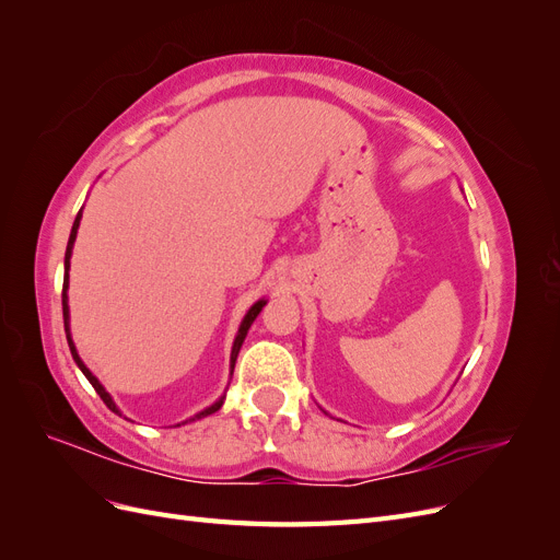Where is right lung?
I'll use <instances>...</instances> for the list:
<instances>
[{"mask_svg":"<svg viewBox=\"0 0 560 560\" xmlns=\"http://www.w3.org/2000/svg\"><path fill=\"white\" fill-rule=\"evenodd\" d=\"M79 222H81V210H79V214H77V219H74V226H72V233H70V243H67V252H65V280H62V317H65V331H67V270H70V257H72V245H74V238H77V229H79ZM266 306V301H257L254 303V306L249 308V313L245 315V319H243V325H241V329H238V336H235V343H233V350H231V362L235 364V358H238V352H241V346H243V341H245V336H247V329L252 327V322L257 319V315L261 313V308ZM67 343H70V350H72V358H74V362L79 364V369L83 371V376L89 378V383L95 387V393L103 397V401L109 406V409L114 411V413H118V409H116V404L112 401V397L105 393V387L100 385V381L91 374V371L86 369V364H83L81 360H79V354H77V348H74V343H72V338L67 336ZM222 409V399H219L217 404H212L210 409H206L202 413H198L196 418H202V416H210V413H214V411H219Z\"/></svg>","mask_w":560,"mask_h":560,"instance_id":"1","label":"right lung"}]
</instances>
